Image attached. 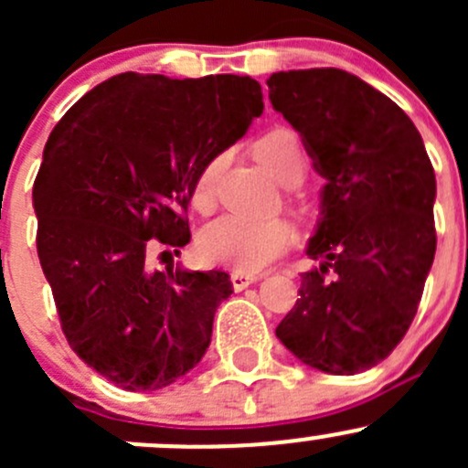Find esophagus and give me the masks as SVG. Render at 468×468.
<instances>
[{
    "instance_id": "1",
    "label": "esophagus",
    "mask_w": 468,
    "mask_h": 468,
    "mask_svg": "<svg viewBox=\"0 0 468 468\" xmlns=\"http://www.w3.org/2000/svg\"><path fill=\"white\" fill-rule=\"evenodd\" d=\"M258 278H261V276H256V273H242V271L230 273V282H233L235 292H242L244 287H249L251 282H256Z\"/></svg>"
}]
</instances>
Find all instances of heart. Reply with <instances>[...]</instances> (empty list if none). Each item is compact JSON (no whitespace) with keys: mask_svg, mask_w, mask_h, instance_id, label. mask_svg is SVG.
<instances>
[{"mask_svg":"<svg viewBox=\"0 0 468 468\" xmlns=\"http://www.w3.org/2000/svg\"><path fill=\"white\" fill-rule=\"evenodd\" d=\"M256 158L282 183L299 186L308 172L303 143L292 129H273L258 140ZM226 154L207 158L192 186V206L207 212L215 201L217 181L224 169ZM296 242V229L287 219L251 221L224 215L207 224L197 239V253L206 264L229 267L242 273H256L271 264Z\"/></svg>","mask_w":468,"mask_h":468,"instance_id":"b5f03b06","label":"heart"}]
</instances>
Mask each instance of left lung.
<instances>
[{"mask_svg": "<svg viewBox=\"0 0 468 468\" xmlns=\"http://www.w3.org/2000/svg\"><path fill=\"white\" fill-rule=\"evenodd\" d=\"M269 99L325 178L308 244L319 267L276 337L303 365L353 376L408 333L435 261V169L421 135L389 97L337 68L276 72Z\"/></svg>", "mask_w": 468, "mask_h": 468, "instance_id": "left-lung-1", "label": "left lung"}]
</instances>
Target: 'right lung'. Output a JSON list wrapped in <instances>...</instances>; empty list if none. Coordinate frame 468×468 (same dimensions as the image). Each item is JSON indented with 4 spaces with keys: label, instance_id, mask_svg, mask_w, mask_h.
Instances as JSON below:
<instances>
[{
    "label": "right lung",
    "instance_id": "1",
    "mask_svg": "<svg viewBox=\"0 0 468 468\" xmlns=\"http://www.w3.org/2000/svg\"><path fill=\"white\" fill-rule=\"evenodd\" d=\"M256 79L124 72L54 126L33 183L36 247L72 351L126 391L195 369L233 294L226 271H149L146 253L190 242L192 186L262 115Z\"/></svg>",
    "mask_w": 468,
    "mask_h": 468
}]
</instances>
